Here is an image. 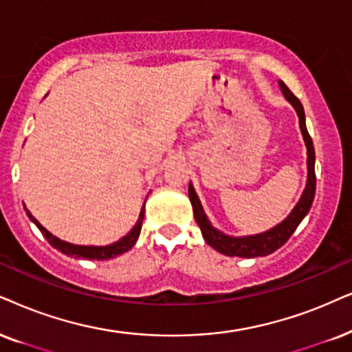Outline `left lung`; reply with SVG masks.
Segmentation results:
<instances>
[{"label":"left lung","instance_id":"left-lung-1","mask_svg":"<svg viewBox=\"0 0 352 352\" xmlns=\"http://www.w3.org/2000/svg\"><path fill=\"white\" fill-rule=\"evenodd\" d=\"M279 89H281L283 96L286 97V100L294 107L297 117H299V126L302 138H304V143L307 148V182L305 188L302 191L299 201L292 211L289 212V216L279 224H276L273 229L265 230V232L253 234V235H242V237H234V235L224 234L222 230L216 229L211 224V221L208 219L206 212L201 206L197 191L193 188V184L190 182L188 185V197L193 206V214L197 219L199 229H201L204 242L209 247H212L222 255L228 256H240V258H256V256H266L270 253L278 250L279 247H283L287 242L289 237L294 234L297 226L300 224L302 219L309 214L310 208H312L314 197H315V151L312 138H310L309 131L305 126V112L304 107H302L300 100L289 91V87L283 81H279Z\"/></svg>","mask_w":352,"mask_h":352}]
</instances>
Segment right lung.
<instances>
[{
	"label": "right lung",
	"instance_id": "obj_1",
	"mask_svg": "<svg viewBox=\"0 0 352 352\" xmlns=\"http://www.w3.org/2000/svg\"><path fill=\"white\" fill-rule=\"evenodd\" d=\"M144 204H146V199H144ZM144 204H143V208H141L140 217H138L136 224L133 226V229L130 230V232H128L126 235H123V237L117 240V242L109 243V245H76V243H69V242H66V240L58 239L56 235L48 232V230L43 228V226L40 224V222L35 219L32 214H30V211L28 208L24 206V209H25V212H28L29 219L32 221L35 226H37L40 232L43 234V237H45L48 240V243H50L52 247H55L56 250H60L61 253H65V255H68V256L84 258V260H110V258H115V256L122 255V253H124V252H128L136 243V240H138V237H140V232H141V226H143V219H144Z\"/></svg>",
	"mask_w": 352,
	"mask_h": 352
}]
</instances>
